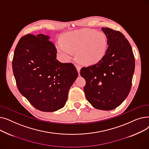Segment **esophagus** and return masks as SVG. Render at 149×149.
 I'll list each match as a JSON object with an SVG mask.
<instances>
[{
  "label": "esophagus",
  "mask_w": 149,
  "mask_h": 149,
  "mask_svg": "<svg viewBox=\"0 0 149 149\" xmlns=\"http://www.w3.org/2000/svg\"><path fill=\"white\" fill-rule=\"evenodd\" d=\"M75 67H76V68L77 69L78 72H79V74L80 75V69H81V66L79 64H75Z\"/></svg>",
  "instance_id": "1"
}]
</instances>
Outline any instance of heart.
<instances>
[{
	"instance_id": "heart-1",
	"label": "heart",
	"mask_w": 149,
	"mask_h": 149,
	"mask_svg": "<svg viewBox=\"0 0 149 149\" xmlns=\"http://www.w3.org/2000/svg\"><path fill=\"white\" fill-rule=\"evenodd\" d=\"M107 43L105 35L93 29H83L68 35L63 42H58L57 49L61 58L68 61L77 52L84 64L92 65L102 59L106 52Z\"/></svg>"
}]
</instances>
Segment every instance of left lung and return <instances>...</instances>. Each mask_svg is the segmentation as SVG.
Masks as SVG:
<instances>
[{"instance_id":"8db88e82","label":"left lung","mask_w":149,"mask_h":149,"mask_svg":"<svg viewBox=\"0 0 149 149\" xmlns=\"http://www.w3.org/2000/svg\"><path fill=\"white\" fill-rule=\"evenodd\" d=\"M109 45L104 57L95 65L82 68L86 84V97L97 109L110 111L119 106L129 95L135 70L132 47L118 31L102 28Z\"/></svg>"}]
</instances>
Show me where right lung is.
<instances>
[{"mask_svg": "<svg viewBox=\"0 0 149 149\" xmlns=\"http://www.w3.org/2000/svg\"><path fill=\"white\" fill-rule=\"evenodd\" d=\"M50 37L23 36L15 49L13 70L21 94L38 110L54 112L63 107L68 91L78 77L74 65L56 59Z\"/></svg>", "mask_w": 149, "mask_h": 149, "instance_id": "right-lung-1", "label": "right lung"}]
</instances>
